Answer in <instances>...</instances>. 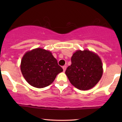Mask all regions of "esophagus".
Masks as SVG:
<instances>
[{"label":"esophagus","instance_id":"obj_1","mask_svg":"<svg viewBox=\"0 0 122 122\" xmlns=\"http://www.w3.org/2000/svg\"><path fill=\"white\" fill-rule=\"evenodd\" d=\"M62 69H63V71H64V72H65L66 71V66H63Z\"/></svg>","mask_w":122,"mask_h":122}]
</instances>
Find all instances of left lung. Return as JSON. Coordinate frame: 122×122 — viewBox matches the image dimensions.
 Returning a JSON list of instances; mask_svg holds the SVG:
<instances>
[{
    "instance_id": "obj_1",
    "label": "left lung",
    "mask_w": 122,
    "mask_h": 122,
    "mask_svg": "<svg viewBox=\"0 0 122 122\" xmlns=\"http://www.w3.org/2000/svg\"><path fill=\"white\" fill-rule=\"evenodd\" d=\"M72 64L65 71L71 83L80 90L90 89L101 79L103 64L96 53L88 49L77 50L71 58Z\"/></svg>"
}]
</instances>
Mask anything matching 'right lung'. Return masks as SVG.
<instances>
[{
  "label": "right lung",
  "mask_w": 122,
  "mask_h": 122,
  "mask_svg": "<svg viewBox=\"0 0 122 122\" xmlns=\"http://www.w3.org/2000/svg\"><path fill=\"white\" fill-rule=\"evenodd\" d=\"M20 71L31 86L42 88L51 84L63 71L49 50L38 47L29 50L22 57Z\"/></svg>",
  "instance_id": "add662e5"
}]
</instances>
